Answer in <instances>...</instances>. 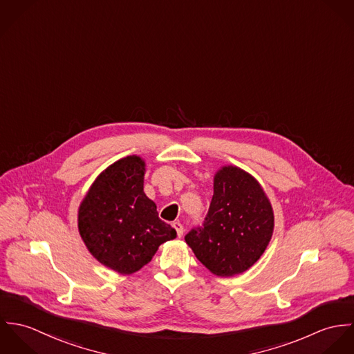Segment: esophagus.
Returning <instances> with one entry per match:
<instances>
[{"mask_svg":"<svg viewBox=\"0 0 354 354\" xmlns=\"http://www.w3.org/2000/svg\"><path fill=\"white\" fill-rule=\"evenodd\" d=\"M173 227L176 229L178 237H181V236L184 234V226H183L180 222H174V223H173Z\"/></svg>","mask_w":354,"mask_h":354,"instance_id":"obj_1","label":"esophagus"}]
</instances>
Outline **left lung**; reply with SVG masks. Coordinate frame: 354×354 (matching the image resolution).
<instances>
[{"label":"left lung","mask_w":354,"mask_h":354,"mask_svg":"<svg viewBox=\"0 0 354 354\" xmlns=\"http://www.w3.org/2000/svg\"><path fill=\"white\" fill-rule=\"evenodd\" d=\"M274 230V212L260 184L237 166L214 177V195L201 227L185 241L203 266L218 277L247 271L266 251Z\"/></svg>","instance_id":"1"}]
</instances>
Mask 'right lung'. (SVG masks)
I'll list each match as a JSON object with an SVG mask.
<instances>
[{
	"label": "right lung",
	"mask_w": 354,
	"mask_h": 354,
	"mask_svg": "<svg viewBox=\"0 0 354 354\" xmlns=\"http://www.w3.org/2000/svg\"><path fill=\"white\" fill-rule=\"evenodd\" d=\"M145 166L138 155L114 162L98 176L79 208V232L86 247L120 274L139 271L160 244L177 237L143 191Z\"/></svg>",
	"instance_id": "add662e5"
}]
</instances>
